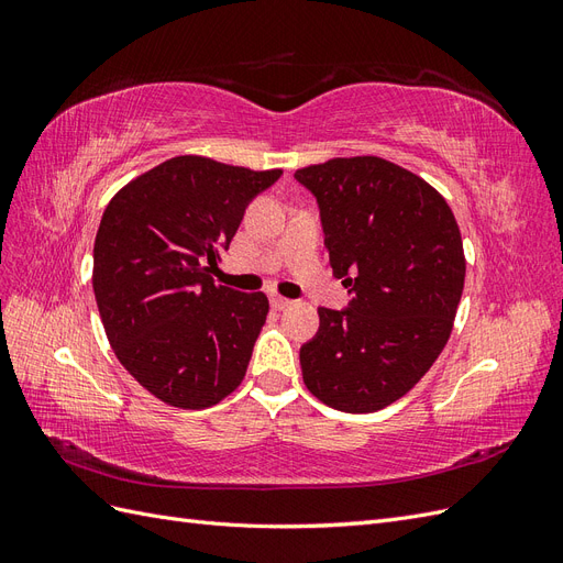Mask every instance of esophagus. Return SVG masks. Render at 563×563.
<instances>
[{"mask_svg": "<svg viewBox=\"0 0 563 563\" xmlns=\"http://www.w3.org/2000/svg\"><path fill=\"white\" fill-rule=\"evenodd\" d=\"M269 305H272V308H275V310H286V308H291L294 300L282 298V296H272V298H269Z\"/></svg>", "mask_w": 563, "mask_h": 563, "instance_id": "34e87169", "label": "esophagus"}]
</instances>
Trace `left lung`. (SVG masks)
Listing matches in <instances>:
<instances>
[{
  "label": "left lung",
  "mask_w": 563,
  "mask_h": 563,
  "mask_svg": "<svg viewBox=\"0 0 563 563\" xmlns=\"http://www.w3.org/2000/svg\"><path fill=\"white\" fill-rule=\"evenodd\" d=\"M317 199L333 275L352 300L319 308L300 347L302 380L335 411L373 413L404 397L444 350L465 284L446 199L380 157L298 168Z\"/></svg>",
  "instance_id": "1"
}]
</instances>
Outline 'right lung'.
<instances>
[{"label":"right lung","instance_id":"add662e5","mask_svg":"<svg viewBox=\"0 0 563 563\" xmlns=\"http://www.w3.org/2000/svg\"><path fill=\"white\" fill-rule=\"evenodd\" d=\"M279 176L183 155L108 203L93 244L98 312L117 360L157 399L209 408L244 380L269 302L211 272L251 199Z\"/></svg>","mask_w":563,"mask_h":563}]
</instances>
